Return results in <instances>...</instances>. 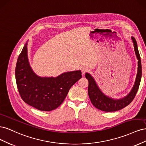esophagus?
Returning <instances> with one entry per match:
<instances>
[{"mask_svg":"<svg viewBox=\"0 0 146 146\" xmlns=\"http://www.w3.org/2000/svg\"><path fill=\"white\" fill-rule=\"evenodd\" d=\"M81 70H82V74H85V72H86L88 70V68L87 67V66H83L81 68Z\"/></svg>","mask_w":146,"mask_h":146,"instance_id":"obj_1","label":"esophagus"}]
</instances>
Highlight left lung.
I'll list each match as a JSON object with an SVG mask.
<instances>
[{
  "instance_id": "1",
  "label": "left lung",
  "mask_w": 146,
  "mask_h": 146,
  "mask_svg": "<svg viewBox=\"0 0 146 146\" xmlns=\"http://www.w3.org/2000/svg\"><path fill=\"white\" fill-rule=\"evenodd\" d=\"M131 39L133 43L135 55L137 60H138V71H137L134 85L132 87V89L129 93L127 96L121 99H113L110 98V97L105 94L101 91L95 79L90 74H85V77L89 82L88 92L90 100L96 108L101 110V111L112 112L123 108L131 102V101L135 98L137 91H138L141 79V76H142V68H141V58L136 41L133 36L131 37Z\"/></svg>"
}]
</instances>
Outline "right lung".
I'll return each instance as SVG.
<instances>
[{
  "label": "right lung",
  "instance_id": "obj_1",
  "mask_svg": "<svg viewBox=\"0 0 146 146\" xmlns=\"http://www.w3.org/2000/svg\"><path fill=\"white\" fill-rule=\"evenodd\" d=\"M27 42L16 63L17 89L26 104L41 111H52L63 103L70 88L82 78V72L80 70L66 72L56 77L38 76L29 63Z\"/></svg>",
  "mask_w": 146,
  "mask_h": 146
}]
</instances>
